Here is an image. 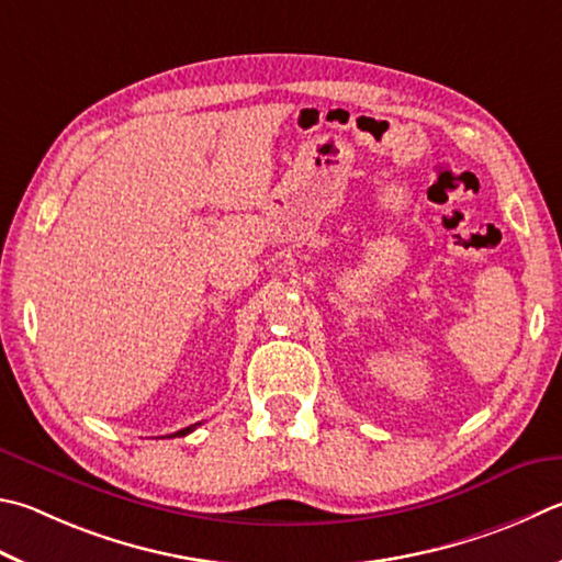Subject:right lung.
I'll use <instances>...</instances> for the list:
<instances>
[{
    "mask_svg": "<svg viewBox=\"0 0 562 562\" xmlns=\"http://www.w3.org/2000/svg\"><path fill=\"white\" fill-rule=\"evenodd\" d=\"M196 425H201V423H196ZM196 425H189V427H183V430L175 432V435H171V437H183V435H189V432H193V430H196Z\"/></svg>",
    "mask_w": 562,
    "mask_h": 562,
    "instance_id": "right-lung-1",
    "label": "right lung"
}]
</instances>
